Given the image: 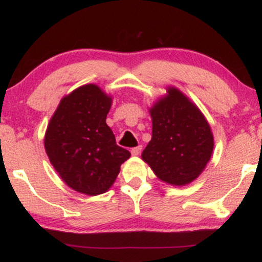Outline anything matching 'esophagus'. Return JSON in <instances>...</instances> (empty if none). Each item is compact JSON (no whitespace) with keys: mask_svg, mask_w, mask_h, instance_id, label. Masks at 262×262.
<instances>
[{"mask_svg":"<svg viewBox=\"0 0 262 262\" xmlns=\"http://www.w3.org/2000/svg\"><path fill=\"white\" fill-rule=\"evenodd\" d=\"M141 149H143V146H141V145H138V146H135V148H133V149L130 150L132 155H133V156H137V155H139L140 152H141Z\"/></svg>","mask_w":262,"mask_h":262,"instance_id":"1","label":"esophagus"}]
</instances>
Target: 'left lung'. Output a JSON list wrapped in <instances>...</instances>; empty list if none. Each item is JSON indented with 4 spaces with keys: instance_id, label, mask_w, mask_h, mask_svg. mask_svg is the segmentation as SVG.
Wrapping results in <instances>:
<instances>
[{
    "instance_id": "1",
    "label": "left lung",
    "mask_w": 262,
    "mask_h": 262,
    "mask_svg": "<svg viewBox=\"0 0 262 262\" xmlns=\"http://www.w3.org/2000/svg\"><path fill=\"white\" fill-rule=\"evenodd\" d=\"M149 110L151 140L141 159L161 181L173 186L191 183L202 173L214 146L212 130L194 103L176 87H169Z\"/></svg>"
}]
</instances>
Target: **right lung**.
<instances>
[{
	"label": "right lung",
	"mask_w": 262,
	"mask_h": 262,
	"mask_svg": "<svg viewBox=\"0 0 262 262\" xmlns=\"http://www.w3.org/2000/svg\"><path fill=\"white\" fill-rule=\"evenodd\" d=\"M111 106L112 97L97 85H83L60 101L45 132L54 169L69 187L87 196L107 192L130 158L106 123Z\"/></svg>",
	"instance_id": "1"
}]
</instances>
